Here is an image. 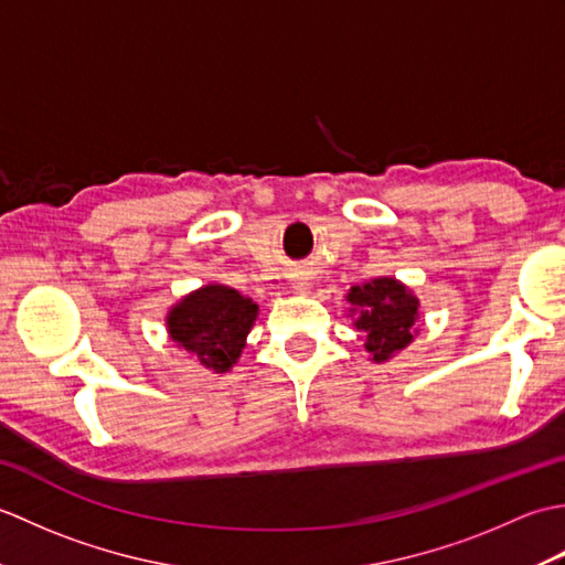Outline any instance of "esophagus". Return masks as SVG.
<instances>
[{"instance_id": "1", "label": "esophagus", "mask_w": 565, "mask_h": 565, "mask_svg": "<svg viewBox=\"0 0 565 565\" xmlns=\"http://www.w3.org/2000/svg\"><path fill=\"white\" fill-rule=\"evenodd\" d=\"M291 289H294L296 294H306V291L310 289V284H308L306 279H296V281H291Z\"/></svg>"}]
</instances>
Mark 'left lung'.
Masks as SVG:
<instances>
[{
  "mask_svg": "<svg viewBox=\"0 0 565 565\" xmlns=\"http://www.w3.org/2000/svg\"><path fill=\"white\" fill-rule=\"evenodd\" d=\"M354 328L366 332L364 350L374 364H383L415 340L419 298L395 276H376L354 284L347 294Z\"/></svg>",
  "mask_w": 565,
  "mask_h": 565,
  "instance_id": "8db88e82",
  "label": "left lung"
}]
</instances>
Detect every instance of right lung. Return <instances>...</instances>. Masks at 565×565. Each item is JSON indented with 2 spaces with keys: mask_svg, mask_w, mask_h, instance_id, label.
Masks as SVG:
<instances>
[{
  "mask_svg": "<svg viewBox=\"0 0 565 565\" xmlns=\"http://www.w3.org/2000/svg\"><path fill=\"white\" fill-rule=\"evenodd\" d=\"M257 316L252 298L225 284H206L179 298L167 310L164 326L179 350L213 374H225L243 354Z\"/></svg>",
  "mask_w": 565,
  "mask_h": 565,
  "instance_id": "add662e5",
  "label": "right lung"
}]
</instances>
